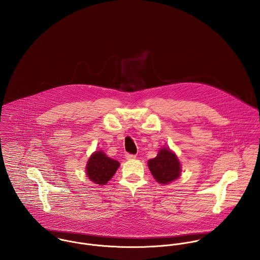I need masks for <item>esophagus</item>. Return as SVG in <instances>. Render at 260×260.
Listing matches in <instances>:
<instances>
[{
	"label": "esophagus",
	"instance_id": "34e87169",
	"mask_svg": "<svg viewBox=\"0 0 260 260\" xmlns=\"http://www.w3.org/2000/svg\"><path fill=\"white\" fill-rule=\"evenodd\" d=\"M125 157H126V159H127V160H134V159L136 158V155H134V154H129V153H127V154L125 155Z\"/></svg>",
	"mask_w": 260,
	"mask_h": 260
}]
</instances>
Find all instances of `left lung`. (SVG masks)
Masks as SVG:
<instances>
[{
    "instance_id": "8db88e82",
    "label": "left lung",
    "mask_w": 260,
    "mask_h": 260,
    "mask_svg": "<svg viewBox=\"0 0 260 260\" xmlns=\"http://www.w3.org/2000/svg\"><path fill=\"white\" fill-rule=\"evenodd\" d=\"M148 167L160 184H168L176 180L181 173V165L176 154L166 147L160 149L157 156L149 160Z\"/></svg>"
}]
</instances>
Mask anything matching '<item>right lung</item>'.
Here are the masks:
<instances>
[{
  "label": "right lung",
  "instance_id": "right-lung-1",
  "mask_svg": "<svg viewBox=\"0 0 260 260\" xmlns=\"http://www.w3.org/2000/svg\"><path fill=\"white\" fill-rule=\"evenodd\" d=\"M120 163L108 157L103 151L94 152L86 165V173L95 184L105 185L116 173Z\"/></svg>",
  "mask_w": 260,
  "mask_h": 260
}]
</instances>
